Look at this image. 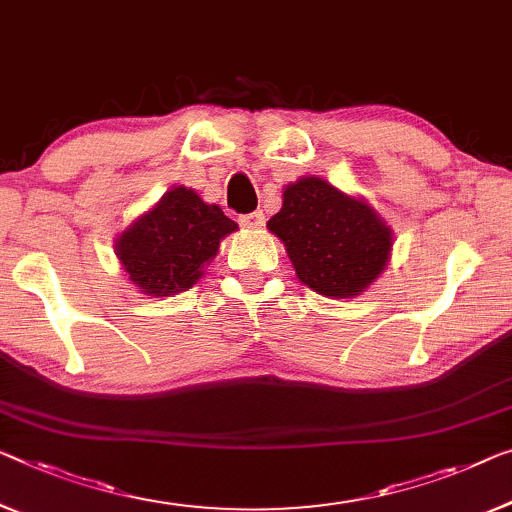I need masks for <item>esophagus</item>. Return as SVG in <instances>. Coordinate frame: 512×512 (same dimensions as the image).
<instances>
[{
  "instance_id": "34e87169",
  "label": "esophagus",
  "mask_w": 512,
  "mask_h": 512,
  "mask_svg": "<svg viewBox=\"0 0 512 512\" xmlns=\"http://www.w3.org/2000/svg\"><path fill=\"white\" fill-rule=\"evenodd\" d=\"M264 213L262 211H253L248 213V216H241V225L248 227V230H259V227L264 225Z\"/></svg>"
}]
</instances>
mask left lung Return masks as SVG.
<instances>
[{
    "mask_svg": "<svg viewBox=\"0 0 512 512\" xmlns=\"http://www.w3.org/2000/svg\"><path fill=\"white\" fill-rule=\"evenodd\" d=\"M285 243L303 285L329 299H354L391 262L393 230L365 197L342 193L322 177H301L282 190L269 223Z\"/></svg>",
    "mask_w": 512,
    "mask_h": 512,
    "instance_id": "obj_1",
    "label": "left lung"
}]
</instances>
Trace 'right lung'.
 I'll list each match as a JSON object with an SVG mask.
<instances>
[{"mask_svg":"<svg viewBox=\"0 0 512 512\" xmlns=\"http://www.w3.org/2000/svg\"><path fill=\"white\" fill-rule=\"evenodd\" d=\"M239 230L218 204L204 202L193 188L174 186L137 216L114 241L126 278L137 292L174 296L204 276L220 241Z\"/></svg>","mask_w":512,"mask_h":512,"instance_id":"add662e5","label":"right lung"}]
</instances>
